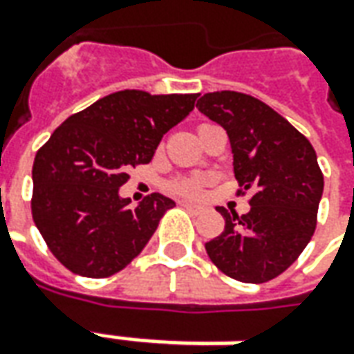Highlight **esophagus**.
Instances as JSON below:
<instances>
[{
  "label": "esophagus",
  "mask_w": 354,
  "mask_h": 354,
  "mask_svg": "<svg viewBox=\"0 0 354 354\" xmlns=\"http://www.w3.org/2000/svg\"><path fill=\"white\" fill-rule=\"evenodd\" d=\"M180 205L186 207L187 211H192V213H199V211H201V205H196V203H192V201H180Z\"/></svg>",
  "instance_id": "1"
}]
</instances>
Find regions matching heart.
Instances as JSON below:
<instances>
[{
	"instance_id": "b5f03b06",
	"label": "heart",
	"mask_w": 354,
	"mask_h": 354,
	"mask_svg": "<svg viewBox=\"0 0 354 354\" xmlns=\"http://www.w3.org/2000/svg\"><path fill=\"white\" fill-rule=\"evenodd\" d=\"M207 182L209 176H205V174H192V176L176 178L168 187H170L172 194H178V196L197 197Z\"/></svg>"
}]
</instances>
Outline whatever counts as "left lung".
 I'll return each mask as SVG.
<instances>
[{
    "label": "left lung",
    "instance_id": "left-lung-1",
    "mask_svg": "<svg viewBox=\"0 0 354 354\" xmlns=\"http://www.w3.org/2000/svg\"><path fill=\"white\" fill-rule=\"evenodd\" d=\"M197 108L225 127L246 215L228 213L223 234L205 244L207 256L228 277L266 283L290 268L316 230L324 174L314 147L266 102L234 91L207 93Z\"/></svg>",
    "mask_w": 354,
    "mask_h": 354
}]
</instances>
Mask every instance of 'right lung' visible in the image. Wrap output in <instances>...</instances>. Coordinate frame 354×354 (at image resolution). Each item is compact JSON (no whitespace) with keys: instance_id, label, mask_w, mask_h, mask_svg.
I'll return each mask as SVG.
<instances>
[{"instance_id":"obj_1","label":"right lung","mask_w":354,"mask_h":354,"mask_svg":"<svg viewBox=\"0 0 354 354\" xmlns=\"http://www.w3.org/2000/svg\"><path fill=\"white\" fill-rule=\"evenodd\" d=\"M199 95L126 88L69 116L38 149L32 218L50 252L83 277H108L141 254L176 203L151 194L136 209L120 196L127 170L147 165Z\"/></svg>"}]
</instances>
